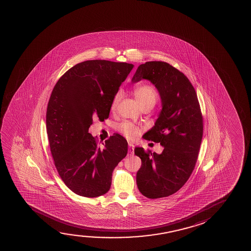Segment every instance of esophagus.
<instances>
[{
	"label": "esophagus",
	"instance_id": "obj_1",
	"mask_svg": "<svg viewBox=\"0 0 251 251\" xmlns=\"http://www.w3.org/2000/svg\"><path fill=\"white\" fill-rule=\"evenodd\" d=\"M134 146L133 144L129 143L128 144V151L130 154H134Z\"/></svg>",
	"mask_w": 251,
	"mask_h": 251
}]
</instances>
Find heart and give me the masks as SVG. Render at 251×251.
Returning <instances> with one entry per match:
<instances>
[{
  "label": "heart",
  "instance_id": "heart-1",
  "mask_svg": "<svg viewBox=\"0 0 251 251\" xmlns=\"http://www.w3.org/2000/svg\"><path fill=\"white\" fill-rule=\"evenodd\" d=\"M134 94L141 108L148 106V105L154 106L155 103L158 100L157 90L155 89L154 86L149 84H141L139 86H135L134 88ZM121 98H122V93L119 91L114 95L113 99L111 100V103H110L111 110L116 109ZM117 128L121 134H124L125 137L130 140H133L141 133V127L128 121H124L123 123L118 124Z\"/></svg>",
  "mask_w": 251,
  "mask_h": 251
}]
</instances>
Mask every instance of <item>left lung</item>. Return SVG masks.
<instances>
[{
  "label": "left lung",
  "mask_w": 251,
  "mask_h": 251,
  "mask_svg": "<svg viewBox=\"0 0 251 251\" xmlns=\"http://www.w3.org/2000/svg\"><path fill=\"white\" fill-rule=\"evenodd\" d=\"M142 79L156 86L162 101L154 126L143 137L160 143L164 150L158 154L135 148L134 153L141 159L136 182L143 196L157 199L178 191L192 174L202 139V114L192 84L167 62L139 66L132 83Z\"/></svg>",
  "instance_id": "8db88e82"
}]
</instances>
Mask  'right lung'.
Returning <instances> with one entry per match:
<instances>
[{"label":"right lung","instance_id":"add662e5","mask_svg":"<svg viewBox=\"0 0 251 251\" xmlns=\"http://www.w3.org/2000/svg\"><path fill=\"white\" fill-rule=\"evenodd\" d=\"M133 68L126 62L86 61L69 69L53 88L46 112L50 152L60 177L76 195L106 194L114 169L127 155V142L120 134L101 148L88 131L93 117H109L111 100Z\"/></svg>","mask_w":251,"mask_h":251}]
</instances>
